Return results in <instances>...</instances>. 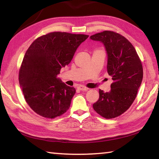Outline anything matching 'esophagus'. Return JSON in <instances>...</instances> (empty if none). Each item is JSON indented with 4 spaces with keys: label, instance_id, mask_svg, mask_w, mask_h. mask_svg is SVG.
<instances>
[{
    "label": "esophagus",
    "instance_id": "1",
    "mask_svg": "<svg viewBox=\"0 0 159 159\" xmlns=\"http://www.w3.org/2000/svg\"><path fill=\"white\" fill-rule=\"evenodd\" d=\"M78 89L80 91H87L89 89L87 87H86L85 86H83V85H79V87H78Z\"/></svg>",
    "mask_w": 159,
    "mask_h": 159
}]
</instances>
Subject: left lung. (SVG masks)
Masks as SVG:
<instances>
[{
  "label": "left lung",
  "instance_id": "8db88e82",
  "mask_svg": "<svg viewBox=\"0 0 159 159\" xmlns=\"http://www.w3.org/2000/svg\"><path fill=\"white\" fill-rule=\"evenodd\" d=\"M102 42L107 54V72L113 83L109 92L99 89L94 111L106 119L120 116L134 102L143 79V67L133 44L119 33L104 31L90 37Z\"/></svg>",
  "mask_w": 159,
  "mask_h": 159
}]
</instances>
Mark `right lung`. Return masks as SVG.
<instances>
[{"label":"right lung","mask_w":159,"mask_h":159,"mask_svg":"<svg viewBox=\"0 0 159 159\" xmlns=\"http://www.w3.org/2000/svg\"><path fill=\"white\" fill-rule=\"evenodd\" d=\"M88 37L52 32L37 38L26 50L19 83L26 102L37 114L52 119L69 109L76 89L66 85L57 75Z\"/></svg>","instance_id":"right-lung-1"}]
</instances>
